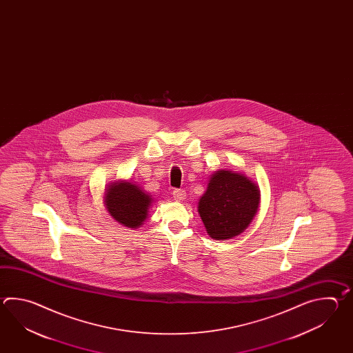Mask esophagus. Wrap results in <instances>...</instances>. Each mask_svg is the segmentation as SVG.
<instances>
[{
  "instance_id": "esophagus-1",
  "label": "esophagus",
  "mask_w": 353,
  "mask_h": 353,
  "mask_svg": "<svg viewBox=\"0 0 353 353\" xmlns=\"http://www.w3.org/2000/svg\"><path fill=\"white\" fill-rule=\"evenodd\" d=\"M185 190L184 189H174L173 190V196L175 201H178V202H181V201H184L185 199Z\"/></svg>"
}]
</instances>
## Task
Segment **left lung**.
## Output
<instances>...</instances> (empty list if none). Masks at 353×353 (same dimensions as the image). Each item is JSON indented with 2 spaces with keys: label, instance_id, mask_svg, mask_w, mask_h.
Wrapping results in <instances>:
<instances>
[{
  "label": "left lung",
  "instance_id": "left-lung-1",
  "mask_svg": "<svg viewBox=\"0 0 353 353\" xmlns=\"http://www.w3.org/2000/svg\"><path fill=\"white\" fill-rule=\"evenodd\" d=\"M259 204L260 190L255 183L242 174L219 170L212 175L198 212L210 237L225 241L248 228Z\"/></svg>",
  "mask_w": 353,
  "mask_h": 353
}]
</instances>
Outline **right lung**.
Instances as JSON below:
<instances>
[{"instance_id":"right-lung-1","label":"right lung","mask_w":353,"mask_h":353,"mask_svg":"<svg viewBox=\"0 0 353 353\" xmlns=\"http://www.w3.org/2000/svg\"><path fill=\"white\" fill-rule=\"evenodd\" d=\"M105 204L119 223L136 228L148 217L151 198L130 181L114 183L105 193Z\"/></svg>"}]
</instances>
